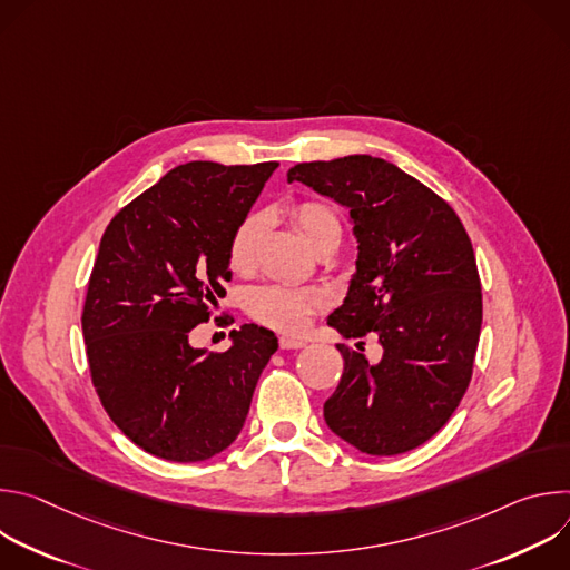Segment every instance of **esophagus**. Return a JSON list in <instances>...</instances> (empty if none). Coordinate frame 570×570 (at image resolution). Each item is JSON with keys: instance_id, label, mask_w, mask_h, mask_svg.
I'll list each match as a JSON object with an SVG mask.
<instances>
[{"instance_id": "34e87169", "label": "esophagus", "mask_w": 570, "mask_h": 570, "mask_svg": "<svg viewBox=\"0 0 570 570\" xmlns=\"http://www.w3.org/2000/svg\"><path fill=\"white\" fill-rule=\"evenodd\" d=\"M279 347H282V350H302V347H306V343H304L302 338L282 336V338H279Z\"/></svg>"}]
</instances>
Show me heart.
<instances>
[{"mask_svg":"<svg viewBox=\"0 0 570 570\" xmlns=\"http://www.w3.org/2000/svg\"><path fill=\"white\" fill-rule=\"evenodd\" d=\"M295 220L308 243H313L324 234V232H341V220L334 214V209L324 203L317 200H306L295 207ZM264 232V216L262 214H250L238 223V227L232 234L229 240V266L238 273L248 271L255 259H257V246H259V236ZM248 311L271 324V327L286 330V332H297L308 322L311 313L322 304V295L311 288H293L284 284H266L257 286L248 293Z\"/></svg>","mask_w":570,"mask_h":570,"instance_id":"obj_1","label":"heart"}]
</instances>
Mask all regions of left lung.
<instances>
[{"mask_svg":"<svg viewBox=\"0 0 570 570\" xmlns=\"http://www.w3.org/2000/svg\"><path fill=\"white\" fill-rule=\"evenodd\" d=\"M350 209L358 240L347 297L327 324L345 338L379 336L376 363L338 345L345 370L324 422L370 455L405 453L453 415L471 381L482 293L469 234L420 180L372 155L304 161L288 171Z\"/></svg>","mask_w":570,"mask_h":570,"instance_id":"1","label":"left lung"}]
</instances>
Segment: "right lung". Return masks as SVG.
Returning <instances> with one entry per match:
<instances>
[{
  "mask_svg": "<svg viewBox=\"0 0 570 570\" xmlns=\"http://www.w3.org/2000/svg\"><path fill=\"white\" fill-rule=\"evenodd\" d=\"M277 161H187L106 227L90 275L83 338L92 383L117 429L150 455L200 462L246 424L277 336L243 324L223 354L189 343L232 279L229 240Z\"/></svg>",
  "mask_w": 570,
  "mask_h": 570,
  "instance_id": "obj_1",
  "label": "right lung"
}]
</instances>
